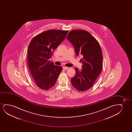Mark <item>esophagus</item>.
I'll list each match as a JSON object with an SVG mask.
<instances>
[{"label":"esophagus","mask_w":132,"mask_h":132,"mask_svg":"<svg viewBox=\"0 0 132 132\" xmlns=\"http://www.w3.org/2000/svg\"><path fill=\"white\" fill-rule=\"evenodd\" d=\"M63 69H64V70H67V69H68V67L63 66Z\"/></svg>","instance_id":"obj_1"}]
</instances>
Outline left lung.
Masks as SVG:
<instances>
[{
    "label": "left lung",
    "mask_w": 132,
    "mask_h": 132,
    "mask_svg": "<svg viewBox=\"0 0 132 132\" xmlns=\"http://www.w3.org/2000/svg\"><path fill=\"white\" fill-rule=\"evenodd\" d=\"M66 38L74 47L76 55L80 56L82 69L75 68L76 74L71 78L72 86L84 92L92 87L102 69L103 55L101 47L95 38L87 31H71Z\"/></svg>",
    "instance_id": "left-lung-1"
}]
</instances>
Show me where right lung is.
Here are the masks:
<instances>
[{"mask_svg": "<svg viewBox=\"0 0 132 132\" xmlns=\"http://www.w3.org/2000/svg\"><path fill=\"white\" fill-rule=\"evenodd\" d=\"M68 31L48 30L35 36L29 44L27 55L29 70L35 82L42 90H47L53 87L61 72L62 67L54 65L49 60Z\"/></svg>", "mask_w": 132, "mask_h": 132, "instance_id": "right-lung-1", "label": "right lung"}]
</instances>
